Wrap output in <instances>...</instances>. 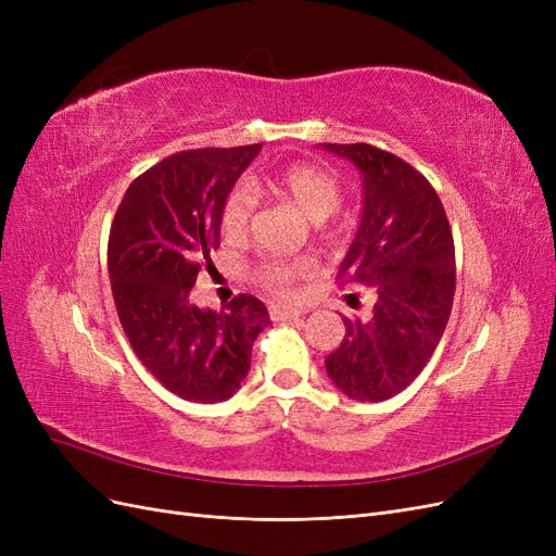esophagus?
Wrapping results in <instances>:
<instances>
[{"mask_svg":"<svg viewBox=\"0 0 556 556\" xmlns=\"http://www.w3.org/2000/svg\"><path fill=\"white\" fill-rule=\"evenodd\" d=\"M268 315H271V319H296L301 317V311L299 308H292V306H268Z\"/></svg>","mask_w":556,"mask_h":556,"instance_id":"esophagus-1","label":"esophagus"}]
</instances>
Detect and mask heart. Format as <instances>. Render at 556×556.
Here are the masks:
<instances>
[{
    "label": "heart",
    "instance_id": "heart-1",
    "mask_svg": "<svg viewBox=\"0 0 556 556\" xmlns=\"http://www.w3.org/2000/svg\"><path fill=\"white\" fill-rule=\"evenodd\" d=\"M252 188L264 192L266 197L278 199L282 204L294 206L304 213L308 220L323 223L325 217L336 213L343 199V185L331 172L317 164L296 162L282 166L278 172L252 178ZM252 215V197L245 188H231L223 199L220 206V231L229 241H241ZM313 271V262L306 257L296 260H262L252 266V280L260 288L274 292L278 296H288L294 292L296 282Z\"/></svg>",
    "mask_w": 556,
    "mask_h": 556
}]
</instances>
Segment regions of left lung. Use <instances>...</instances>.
Segmentation results:
<instances>
[{
    "label": "left lung",
    "instance_id": "left-lung-1",
    "mask_svg": "<svg viewBox=\"0 0 556 556\" xmlns=\"http://www.w3.org/2000/svg\"><path fill=\"white\" fill-rule=\"evenodd\" d=\"M325 148L364 176L362 223L336 278L376 296L371 317H343L345 336L325 366L350 399L376 403L406 390L441 343L457 285L452 229L406 160L371 143Z\"/></svg>",
    "mask_w": 556,
    "mask_h": 556
}]
</instances>
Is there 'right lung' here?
Listing matches in <instances>:
<instances>
[{
    "label": "right lung",
    "instance_id": "obj_1",
    "mask_svg": "<svg viewBox=\"0 0 556 556\" xmlns=\"http://www.w3.org/2000/svg\"><path fill=\"white\" fill-rule=\"evenodd\" d=\"M262 143L180 150L127 188L109 233V278L134 355L185 401L237 394L268 313L252 294L223 311L190 301L220 248V206Z\"/></svg>",
    "mask_w": 556,
    "mask_h": 556
}]
</instances>
